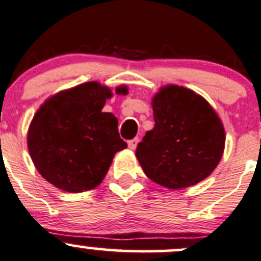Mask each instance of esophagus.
I'll return each mask as SVG.
<instances>
[{
	"instance_id": "1",
	"label": "esophagus",
	"mask_w": 261,
	"mask_h": 261,
	"mask_svg": "<svg viewBox=\"0 0 261 261\" xmlns=\"http://www.w3.org/2000/svg\"><path fill=\"white\" fill-rule=\"evenodd\" d=\"M138 142H139L138 138H134V139H132V141L128 142V147H129V149L136 150L137 144H138Z\"/></svg>"
}]
</instances>
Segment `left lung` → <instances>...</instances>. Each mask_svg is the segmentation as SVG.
<instances>
[{
	"label": "left lung",
	"mask_w": 261,
	"mask_h": 261,
	"mask_svg": "<svg viewBox=\"0 0 261 261\" xmlns=\"http://www.w3.org/2000/svg\"><path fill=\"white\" fill-rule=\"evenodd\" d=\"M155 125L137 147L145 175L168 189L198 184L214 172L225 147L221 119L208 100L176 85L152 98Z\"/></svg>",
	"instance_id": "8db88e82"
}]
</instances>
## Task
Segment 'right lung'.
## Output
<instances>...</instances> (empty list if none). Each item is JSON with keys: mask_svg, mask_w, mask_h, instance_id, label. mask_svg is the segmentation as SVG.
Returning a JSON list of instances; mask_svg holds the SVG:
<instances>
[{"mask_svg": "<svg viewBox=\"0 0 261 261\" xmlns=\"http://www.w3.org/2000/svg\"><path fill=\"white\" fill-rule=\"evenodd\" d=\"M125 86L116 93L127 94ZM112 89L86 82L48 97L27 132V147L38 173L68 193L94 189L107 174L114 155L127 148L118 119L102 112Z\"/></svg>", "mask_w": 261, "mask_h": 261, "instance_id": "obj_1", "label": "right lung"}]
</instances>
